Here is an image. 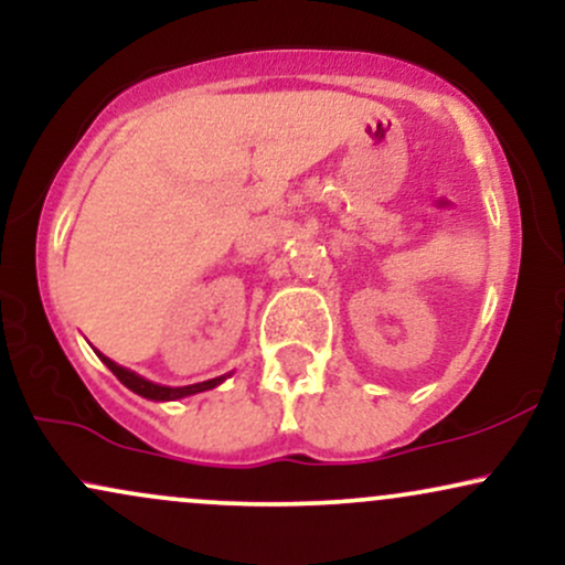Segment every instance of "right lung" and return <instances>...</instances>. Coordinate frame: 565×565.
<instances>
[{
	"mask_svg": "<svg viewBox=\"0 0 565 565\" xmlns=\"http://www.w3.org/2000/svg\"><path fill=\"white\" fill-rule=\"evenodd\" d=\"M100 361L106 364L111 372L119 377L121 385H127L129 391L142 395V398H151V401H178V398H185V395H193V393H204V391H212V387H217L220 382H223L225 377H215V380H206V382H196V385H185V387H167V385H157V382L140 377V374L129 372V369L114 364L111 359H106L103 353Z\"/></svg>",
	"mask_w": 565,
	"mask_h": 565,
	"instance_id": "add662e5",
	"label": "right lung"
}]
</instances>
